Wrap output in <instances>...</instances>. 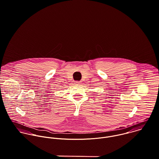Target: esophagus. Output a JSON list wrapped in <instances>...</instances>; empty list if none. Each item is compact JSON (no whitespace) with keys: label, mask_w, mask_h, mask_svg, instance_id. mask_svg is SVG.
Returning a JSON list of instances; mask_svg holds the SVG:
<instances>
[{"label":"esophagus","mask_w":159,"mask_h":159,"mask_svg":"<svg viewBox=\"0 0 159 159\" xmlns=\"http://www.w3.org/2000/svg\"><path fill=\"white\" fill-rule=\"evenodd\" d=\"M80 83H80V81H76L74 82V84H76V85H79Z\"/></svg>","instance_id":"esophagus-1"}]
</instances>
